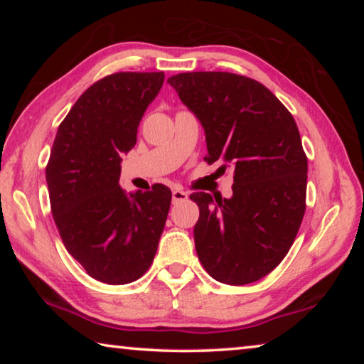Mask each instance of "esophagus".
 Here are the masks:
<instances>
[{"mask_svg": "<svg viewBox=\"0 0 364 364\" xmlns=\"http://www.w3.org/2000/svg\"><path fill=\"white\" fill-rule=\"evenodd\" d=\"M188 193H184L183 189H175L173 193H171V200H173V204H178V202H184L188 200Z\"/></svg>", "mask_w": 364, "mask_h": 364, "instance_id": "esophagus-1", "label": "esophagus"}]
</instances>
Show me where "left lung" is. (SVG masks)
I'll return each instance as SVG.
<instances>
[{
    "instance_id": "obj_1",
    "label": "left lung",
    "mask_w": 364,
    "mask_h": 364,
    "mask_svg": "<svg viewBox=\"0 0 364 364\" xmlns=\"http://www.w3.org/2000/svg\"><path fill=\"white\" fill-rule=\"evenodd\" d=\"M205 130L207 164L234 168L231 199L199 205L197 257L213 279L242 286L271 273L295 241L306 208V154L292 114L267 86L230 72L168 78Z\"/></svg>"
}]
</instances>
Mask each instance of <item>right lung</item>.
<instances>
[{"label":"right lung","mask_w":364,"mask_h":364,"mask_svg":"<svg viewBox=\"0 0 364 364\" xmlns=\"http://www.w3.org/2000/svg\"><path fill=\"white\" fill-rule=\"evenodd\" d=\"M164 72H117L90 86L60 122L46 165L54 223L65 249L106 284L139 279L156 257L171 191L154 184L128 197L122 154L162 88Z\"/></svg>","instance_id":"1"}]
</instances>
